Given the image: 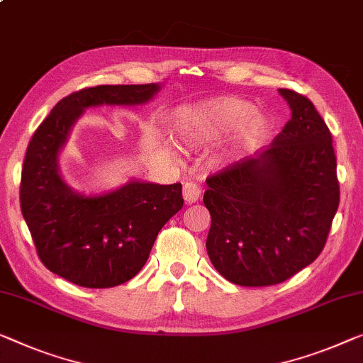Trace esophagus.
I'll return each instance as SVG.
<instances>
[{"label":"esophagus","mask_w":363,"mask_h":363,"mask_svg":"<svg viewBox=\"0 0 363 363\" xmlns=\"http://www.w3.org/2000/svg\"><path fill=\"white\" fill-rule=\"evenodd\" d=\"M200 187L197 186L196 182H187L186 186H184V191H182V196L184 200H186V203H196L199 197H200Z\"/></svg>","instance_id":"obj_1"}]
</instances>
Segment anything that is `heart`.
Instances as JSON below:
<instances>
[{"instance_id":"b5f03b06","label":"heart","mask_w":363,"mask_h":363,"mask_svg":"<svg viewBox=\"0 0 363 363\" xmlns=\"http://www.w3.org/2000/svg\"><path fill=\"white\" fill-rule=\"evenodd\" d=\"M169 128L184 147L199 150L231 135L216 153V163H226L252 148L269 128L267 118L251 102L238 97H215L177 107L169 116Z\"/></svg>"}]
</instances>
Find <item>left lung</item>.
Here are the masks:
<instances>
[{"label": "left lung", "mask_w": 363, "mask_h": 363, "mask_svg": "<svg viewBox=\"0 0 363 363\" xmlns=\"http://www.w3.org/2000/svg\"><path fill=\"white\" fill-rule=\"evenodd\" d=\"M291 118L274 142L207 177V252L231 284L284 282L315 261L339 207L331 132L313 102L279 89Z\"/></svg>", "instance_id": "8db88e82"}]
</instances>
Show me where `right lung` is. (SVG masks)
<instances>
[{"label": "right lung", "mask_w": 363, "mask_h": 363, "mask_svg": "<svg viewBox=\"0 0 363 363\" xmlns=\"http://www.w3.org/2000/svg\"><path fill=\"white\" fill-rule=\"evenodd\" d=\"M158 83L102 84L58 102L26 151L21 210L40 261L50 272L88 289H109L133 279L166 221L182 208L181 182L130 181L102 196L74 192L63 181L58 155L74 122L88 107L138 106Z\"/></svg>", "instance_id": "obj_1"}]
</instances>
